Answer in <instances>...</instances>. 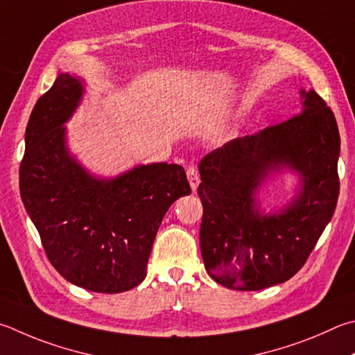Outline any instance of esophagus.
<instances>
[{
  "instance_id": "obj_1",
  "label": "esophagus",
  "mask_w": 355,
  "mask_h": 355,
  "mask_svg": "<svg viewBox=\"0 0 355 355\" xmlns=\"http://www.w3.org/2000/svg\"><path fill=\"white\" fill-rule=\"evenodd\" d=\"M186 175H188L192 191H197V186L200 183V175H198L197 167L194 164H189L188 169H186Z\"/></svg>"
}]
</instances>
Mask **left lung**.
<instances>
[{"label": "left lung", "mask_w": 355, "mask_h": 355, "mask_svg": "<svg viewBox=\"0 0 355 355\" xmlns=\"http://www.w3.org/2000/svg\"><path fill=\"white\" fill-rule=\"evenodd\" d=\"M301 94V113L230 141L198 164L200 250L206 272L228 288L251 292L292 278L334 216L340 192L337 121L313 89ZM279 165L302 173L303 191L281 215L262 216L254 192Z\"/></svg>", "instance_id": "left-lung-1"}]
</instances>
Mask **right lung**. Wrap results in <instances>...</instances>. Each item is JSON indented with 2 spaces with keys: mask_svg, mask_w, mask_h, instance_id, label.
Here are the masks:
<instances>
[{
  "mask_svg": "<svg viewBox=\"0 0 355 355\" xmlns=\"http://www.w3.org/2000/svg\"><path fill=\"white\" fill-rule=\"evenodd\" d=\"M82 83L60 74L29 116L20 194L49 262L89 292L121 293L146 278L167 209L191 194L184 169L157 163L113 180L94 178L69 157L65 127Z\"/></svg>",
  "mask_w": 355,
  "mask_h": 355,
  "instance_id": "1",
  "label": "right lung"
}]
</instances>
